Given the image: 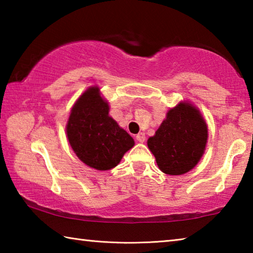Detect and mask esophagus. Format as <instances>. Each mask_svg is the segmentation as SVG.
I'll return each instance as SVG.
<instances>
[{"instance_id":"1","label":"esophagus","mask_w":253,"mask_h":253,"mask_svg":"<svg viewBox=\"0 0 253 253\" xmlns=\"http://www.w3.org/2000/svg\"><path fill=\"white\" fill-rule=\"evenodd\" d=\"M136 139H137V142H139V143H144V142H145V139H146V137H145V134H144V132H139V134L136 136Z\"/></svg>"}]
</instances>
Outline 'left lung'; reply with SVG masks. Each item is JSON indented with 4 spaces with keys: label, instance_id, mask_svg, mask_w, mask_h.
Segmentation results:
<instances>
[{
    "label": "left lung",
    "instance_id": "1",
    "mask_svg": "<svg viewBox=\"0 0 253 253\" xmlns=\"http://www.w3.org/2000/svg\"><path fill=\"white\" fill-rule=\"evenodd\" d=\"M208 126L190 102L169 109L155 135L147 140L158 168L169 175H182L194 169L204 154Z\"/></svg>",
    "mask_w": 253,
    "mask_h": 253
}]
</instances>
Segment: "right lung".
<instances>
[{
	"mask_svg": "<svg viewBox=\"0 0 253 253\" xmlns=\"http://www.w3.org/2000/svg\"><path fill=\"white\" fill-rule=\"evenodd\" d=\"M70 146L81 162L98 170L114 169L134 139L109 116V106L98 87L81 95L70 111L67 123Z\"/></svg>",
	"mask_w": 253,
	"mask_h": 253,
	"instance_id": "right-lung-1",
	"label": "right lung"
}]
</instances>
